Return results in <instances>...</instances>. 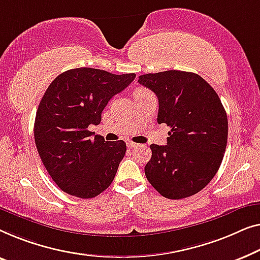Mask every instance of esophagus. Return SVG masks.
<instances>
[{"mask_svg": "<svg viewBox=\"0 0 260 260\" xmlns=\"http://www.w3.org/2000/svg\"><path fill=\"white\" fill-rule=\"evenodd\" d=\"M127 146H128V148H134V147H137L138 144H135V142H132V141H128V142H127Z\"/></svg>", "mask_w": 260, "mask_h": 260, "instance_id": "obj_1", "label": "esophagus"}]
</instances>
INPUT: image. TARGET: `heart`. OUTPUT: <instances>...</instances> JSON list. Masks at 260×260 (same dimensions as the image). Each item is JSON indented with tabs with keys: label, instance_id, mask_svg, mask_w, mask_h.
I'll return each instance as SVG.
<instances>
[{
	"label": "heart",
	"instance_id": "heart-1",
	"mask_svg": "<svg viewBox=\"0 0 260 260\" xmlns=\"http://www.w3.org/2000/svg\"><path fill=\"white\" fill-rule=\"evenodd\" d=\"M145 92H148V90H146V89H138V90H135L134 95H137V94H142V93H145Z\"/></svg>",
	"mask_w": 260,
	"mask_h": 260
}]
</instances>
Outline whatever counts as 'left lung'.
Returning a JSON list of instances; mask_svg holds the SVG:
<instances>
[{"label": "left lung", "mask_w": 260, "mask_h": 260, "mask_svg": "<svg viewBox=\"0 0 260 260\" xmlns=\"http://www.w3.org/2000/svg\"><path fill=\"white\" fill-rule=\"evenodd\" d=\"M156 94L158 123L171 127L167 145H151L147 180L168 199L191 197L217 173L228 144V115L215 90L198 74L166 71L139 76Z\"/></svg>", "instance_id": "8db88e82"}]
</instances>
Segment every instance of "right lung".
<instances>
[{
  "label": "right lung",
  "mask_w": 260,
  "mask_h": 260,
  "mask_svg": "<svg viewBox=\"0 0 260 260\" xmlns=\"http://www.w3.org/2000/svg\"><path fill=\"white\" fill-rule=\"evenodd\" d=\"M135 79L95 68H75L54 79L40 101L34 123L35 145L43 165L62 191L78 198L104 192L126 153L125 141L90 139L89 125L115 94Z\"/></svg>",
  "instance_id": "1"
}]
</instances>
